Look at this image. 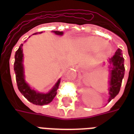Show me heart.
<instances>
[{
    "mask_svg": "<svg viewBox=\"0 0 134 134\" xmlns=\"http://www.w3.org/2000/svg\"><path fill=\"white\" fill-rule=\"evenodd\" d=\"M84 42L88 47L92 48V49H99V48L105 46L106 44V42L101 37H92L86 39L84 40ZM105 48L109 52L110 51V47L106 46Z\"/></svg>",
    "mask_w": 134,
    "mask_h": 134,
    "instance_id": "b5f03b06",
    "label": "heart"
}]
</instances>
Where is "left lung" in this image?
I'll use <instances>...</instances> for the list:
<instances>
[{
  "instance_id": "1",
  "label": "left lung",
  "mask_w": 134,
  "mask_h": 134,
  "mask_svg": "<svg viewBox=\"0 0 134 134\" xmlns=\"http://www.w3.org/2000/svg\"><path fill=\"white\" fill-rule=\"evenodd\" d=\"M122 50L118 48L116 51L115 55L109 60L110 64V88H109V99L108 102H110L115 96L119 93L120 90L122 79L125 75V64Z\"/></svg>"
}]
</instances>
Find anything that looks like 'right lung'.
I'll return each instance as SVG.
<instances>
[{"label":"right lung","instance_id":"right-lung-1","mask_svg":"<svg viewBox=\"0 0 134 134\" xmlns=\"http://www.w3.org/2000/svg\"><path fill=\"white\" fill-rule=\"evenodd\" d=\"M41 32H36L35 34L41 33ZM54 33L58 35H62L63 34V32L60 31H53ZM23 44H21L19 48L16 51L15 55H14V69L16 74V81L17 87L20 92L30 102L33 104L43 106L45 104H49L51 102H52L53 98L55 97L57 94V90L58 88L59 84H60V80L57 82L55 86L52 88L48 93L42 94L37 92L34 90H32L30 88V86L26 83L24 80V67H23V50H22Z\"/></svg>","mask_w":134,"mask_h":134}]
</instances>
